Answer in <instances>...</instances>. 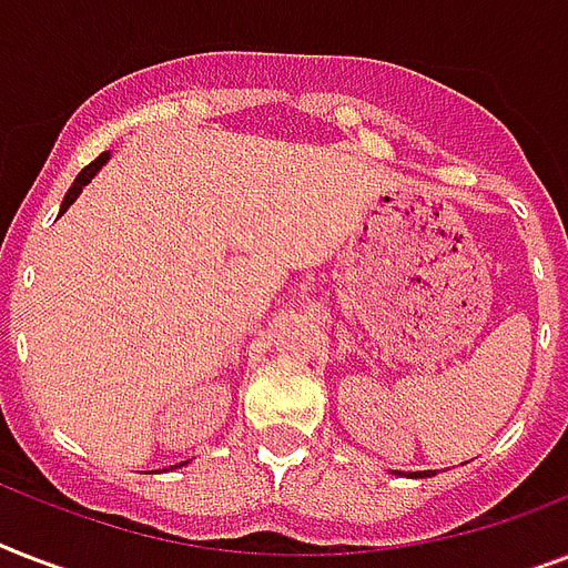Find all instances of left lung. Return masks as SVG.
<instances>
[{
	"label": "left lung",
	"mask_w": 568,
	"mask_h": 568,
	"mask_svg": "<svg viewBox=\"0 0 568 568\" xmlns=\"http://www.w3.org/2000/svg\"><path fill=\"white\" fill-rule=\"evenodd\" d=\"M433 471H415V477H430Z\"/></svg>",
	"instance_id": "8db88e82"
}]
</instances>
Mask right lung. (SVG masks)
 <instances>
[{"label": "right lung", "mask_w": 568, "mask_h": 568, "mask_svg": "<svg viewBox=\"0 0 568 568\" xmlns=\"http://www.w3.org/2000/svg\"><path fill=\"white\" fill-rule=\"evenodd\" d=\"M109 155H111V153H102L100 159H93V162L88 164V168H84V171L79 173V176H75V182H73V185H70V191H67V194H64V203H61V212H58V214H64L67 209H70V205L75 203V196L82 194L84 185H88V182H91L93 176H97V173L102 171V164L109 162ZM180 466H182V463H180Z\"/></svg>", "instance_id": "obj_1"}]
</instances>
